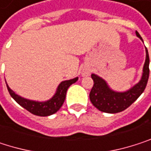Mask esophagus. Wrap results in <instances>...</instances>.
<instances>
[{
  "label": "esophagus",
  "instance_id": "1",
  "mask_svg": "<svg viewBox=\"0 0 151 151\" xmlns=\"http://www.w3.org/2000/svg\"><path fill=\"white\" fill-rule=\"evenodd\" d=\"M89 73H90V71L88 70H84L82 71V75H83V76H87V75H89Z\"/></svg>",
  "mask_w": 151,
  "mask_h": 151
}]
</instances>
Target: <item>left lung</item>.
<instances>
[{
  "mask_svg": "<svg viewBox=\"0 0 151 151\" xmlns=\"http://www.w3.org/2000/svg\"><path fill=\"white\" fill-rule=\"evenodd\" d=\"M137 37L142 40L139 32H135ZM150 57L148 49L146 48V59L142 70V76L141 81L132 88L126 92H116L109 88L106 81L96 74L91 77L94 81V86L90 91L89 98L93 105L99 111L106 113H118L128 108L137 98L143 93L149 80L150 75Z\"/></svg>",
  "mask_w": 151,
  "mask_h": 151,
  "instance_id": "left-lung-1",
  "label": "left lung"
}]
</instances>
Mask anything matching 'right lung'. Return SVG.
<instances>
[{
  "instance_id": "right-lung-1",
  "label": "right lung",
  "mask_w": 151,
  "mask_h": 151,
  "mask_svg": "<svg viewBox=\"0 0 151 151\" xmlns=\"http://www.w3.org/2000/svg\"><path fill=\"white\" fill-rule=\"evenodd\" d=\"M78 79L79 78L77 77L72 80L62 81L59 84L54 96L46 102H36V101H32V100L23 98L20 96L17 95L14 91H12L8 85H7V88H8L9 93L11 96V97L23 108H24L29 112H31L36 116L46 117V116H49V115L55 113L62 107V105L65 100L66 92H67L68 88L71 84L76 82L78 81Z\"/></svg>"
}]
</instances>
